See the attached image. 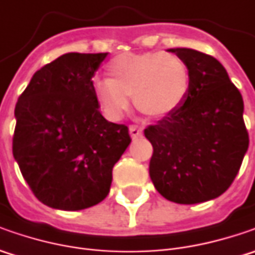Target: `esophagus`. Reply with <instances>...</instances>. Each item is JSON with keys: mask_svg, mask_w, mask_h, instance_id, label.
<instances>
[{"mask_svg": "<svg viewBox=\"0 0 255 255\" xmlns=\"http://www.w3.org/2000/svg\"><path fill=\"white\" fill-rule=\"evenodd\" d=\"M129 133H130V136H132V139H139L140 136H142V128H139V126H136V125H130L129 126Z\"/></svg>", "mask_w": 255, "mask_h": 255, "instance_id": "34e87169", "label": "esophagus"}]
</instances>
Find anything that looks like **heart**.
<instances>
[{"mask_svg":"<svg viewBox=\"0 0 255 255\" xmlns=\"http://www.w3.org/2000/svg\"><path fill=\"white\" fill-rule=\"evenodd\" d=\"M108 79L93 84V98L108 121H119L130 96L143 113L164 118L180 108L190 89V71L171 52L121 54L106 66Z\"/></svg>","mask_w":255,"mask_h":255,"instance_id":"heart-1","label":"heart"}]
</instances>
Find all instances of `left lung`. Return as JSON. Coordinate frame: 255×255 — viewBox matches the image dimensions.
I'll return each mask as SVG.
<instances>
[{
	"label": "left lung",
	"instance_id": "obj_1",
	"mask_svg": "<svg viewBox=\"0 0 255 255\" xmlns=\"http://www.w3.org/2000/svg\"><path fill=\"white\" fill-rule=\"evenodd\" d=\"M190 71V89L176 112L147 126L153 146L149 174L167 200L196 204L231 186L249 149L240 91L224 66L190 48H171Z\"/></svg>",
	"mask_w": 255,
	"mask_h": 255
}]
</instances>
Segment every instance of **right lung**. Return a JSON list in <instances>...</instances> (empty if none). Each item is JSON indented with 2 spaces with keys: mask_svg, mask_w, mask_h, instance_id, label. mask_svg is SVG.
Segmentation results:
<instances>
[{
  "mask_svg": "<svg viewBox=\"0 0 255 255\" xmlns=\"http://www.w3.org/2000/svg\"><path fill=\"white\" fill-rule=\"evenodd\" d=\"M108 56L69 52L36 71L15 106L12 154L35 197L75 211L108 196L112 169L132 139L108 122L92 78Z\"/></svg>",
  "mask_w": 255,
  "mask_h": 255,
  "instance_id": "add662e5",
  "label": "right lung"
}]
</instances>
